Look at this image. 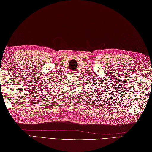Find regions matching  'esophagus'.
Segmentation results:
<instances>
[{"instance_id": "34e87169", "label": "esophagus", "mask_w": 152, "mask_h": 152, "mask_svg": "<svg viewBox=\"0 0 152 152\" xmlns=\"http://www.w3.org/2000/svg\"><path fill=\"white\" fill-rule=\"evenodd\" d=\"M75 73V72H73V73Z\"/></svg>"}]
</instances>
